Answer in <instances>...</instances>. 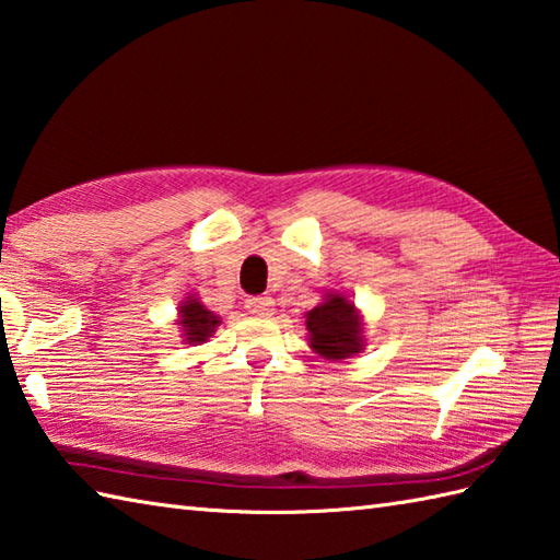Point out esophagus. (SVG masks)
I'll return each mask as SVG.
<instances>
[{
	"mask_svg": "<svg viewBox=\"0 0 560 560\" xmlns=\"http://www.w3.org/2000/svg\"><path fill=\"white\" fill-rule=\"evenodd\" d=\"M272 306H276V302L270 296H250V300H246V310L256 316H270Z\"/></svg>",
	"mask_w": 560,
	"mask_h": 560,
	"instance_id": "obj_1",
	"label": "esophagus"
}]
</instances>
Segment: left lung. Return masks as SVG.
Returning <instances> with one entry per match:
<instances>
[{"mask_svg": "<svg viewBox=\"0 0 560 560\" xmlns=\"http://www.w3.org/2000/svg\"><path fill=\"white\" fill-rule=\"evenodd\" d=\"M310 346L324 360H346L364 350V324L346 294L326 292L324 302L304 314Z\"/></svg>", "mask_w": 560, "mask_h": 560, "instance_id": "8db88e82", "label": "left lung"}]
</instances>
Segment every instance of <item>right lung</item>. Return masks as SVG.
Wrapping results in <instances>:
<instances>
[{
	"instance_id": "right-lung-1",
	"label": "right lung",
	"mask_w": 560,
	"mask_h": 560,
	"mask_svg": "<svg viewBox=\"0 0 560 560\" xmlns=\"http://www.w3.org/2000/svg\"><path fill=\"white\" fill-rule=\"evenodd\" d=\"M222 324V318L214 312H210L196 294H188L178 306V326H180V338L188 346H200L208 340L217 326Z\"/></svg>"
}]
</instances>
